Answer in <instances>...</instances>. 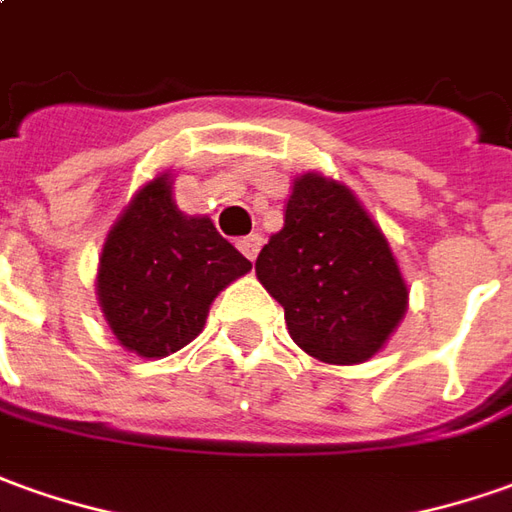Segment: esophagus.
Wrapping results in <instances>:
<instances>
[{"label": "esophagus", "instance_id": "esophagus-1", "mask_svg": "<svg viewBox=\"0 0 512 512\" xmlns=\"http://www.w3.org/2000/svg\"><path fill=\"white\" fill-rule=\"evenodd\" d=\"M262 242H264L262 236L250 234V236H242V239H239L236 245H239V250H242V253L248 256L250 262H253V259L259 256V250H262Z\"/></svg>", "mask_w": 512, "mask_h": 512}]
</instances>
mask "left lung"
<instances>
[{"label":"left lung","mask_w":512,"mask_h":512,"mask_svg":"<svg viewBox=\"0 0 512 512\" xmlns=\"http://www.w3.org/2000/svg\"><path fill=\"white\" fill-rule=\"evenodd\" d=\"M256 276L284 306L298 348L329 365L379 354L410 298L382 228L348 186L317 172L292 183L284 228L259 253Z\"/></svg>","instance_id":"obj_1"}]
</instances>
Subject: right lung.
<instances>
[{"label": "right lung", "mask_w": 512, "mask_h": 512, "mask_svg": "<svg viewBox=\"0 0 512 512\" xmlns=\"http://www.w3.org/2000/svg\"><path fill=\"white\" fill-rule=\"evenodd\" d=\"M248 270V259L209 217H189L175 206L172 175L161 172L108 231L97 298L119 343L161 359L195 340L211 301Z\"/></svg>", "instance_id": "obj_1"}]
</instances>
